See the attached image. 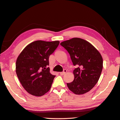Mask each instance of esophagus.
Masks as SVG:
<instances>
[{
  "mask_svg": "<svg viewBox=\"0 0 120 120\" xmlns=\"http://www.w3.org/2000/svg\"><path fill=\"white\" fill-rule=\"evenodd\" d=\"M67 70L66 69H64V71H63L62 72H61L60 74L61 75H64L65 74H66V73L67 72Z\"/></svg>",
  "mask_w": 120,
  "mask_h": 120,
  "instance_id": "1",
  "label": "esophagus"
}]
</instances>
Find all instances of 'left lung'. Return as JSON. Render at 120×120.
Returning <instances> with one entry per match:
<instances>
[{
    "label": "left lung",
    "instance_id": "1",
    "mask_svg": "<svg viewBox=\"0 0 120 120\" xmlns=\"http://www.w3.org/2000/svg\"><path fill=\"white\" fill-rule=\"evenodd\" d=\"M68 52L74 66V80L67 83L70 90L75 94H85L97 84L103 69V58L100 53L87 41L72 38L60 43Z\"/></svg>",
    "mask_w": 120,
    "mask_h": 120
}]
</instances>
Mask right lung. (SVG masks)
Returning a JSON list of instances; mask_svg holds the SVG:
<instances>
[{"instance_id":"add662e5","label":"right lung","mask_w":120,"mask_h":120,"mask_svg":"<svg viewBox=\"0 0 120 120\" xmlns=\"http://www.w3.org/2000/svg\"><path fill=\"white\" fill-rule=\"evenodd\" d=\"M59 41H36L28 44L18 56L16 72L24 88L30 94L43 96L49 91L56 77L50 72L49 56Z\"/></svg>"}]
</instances>
